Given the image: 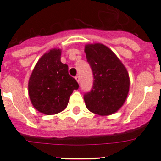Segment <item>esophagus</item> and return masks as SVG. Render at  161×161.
<instances>
[{
    "mask_svg": "<svg viewBox=\"0 0 161 161\" xmlns=\"http://www.w3.org/2000/svg\"><path fill=\"white\" fill-rule=\"evenodd\" d=\"M75 79H76V81H77V82L79 83V81H80V77H79V75H76L75 76Z\"/></svg>",
    "mask_w": 161,
    "mask_h": 161,
    "instance_id": "obj_1",
    "label": "esophagus"
}]
</instances>
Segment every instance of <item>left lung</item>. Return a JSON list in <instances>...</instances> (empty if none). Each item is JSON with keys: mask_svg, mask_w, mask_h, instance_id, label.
<instances>
[{"mask_svg": "<svg viewBox=\"0 0 161 161\" xmlns=\"http://www.w3.org/2000/svg\"><path fill=\"white\" fill-rule=\"evenodd\" d=\"M85 53L94 79L92 90L84 95L86 106L100 115L115 113L128 95V72L116 55L104 45H86Z\"/></svg>", "mask_w": 161, "mask_h": 161, "instance_id": "1", "label": "left lung"}]
</instances>
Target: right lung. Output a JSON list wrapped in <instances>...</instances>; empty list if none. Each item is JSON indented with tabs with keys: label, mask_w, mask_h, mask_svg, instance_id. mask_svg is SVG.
Here are the masks:
<instances>
[{
	"label": "right lung",
	"mask_w": 161,
	"mask_h": 161,
	"mask_svg": "<svg viewBox=\"0 0 161 161\" xmlns=\"http://www.w3.org/2000/svg\"><path fill=\"white\" fill-rule=\"evenodd\" d=\"M61 50L50 49L39 59L30 77L28 93L34 108L54 115L66 108L73 90L79 89L68 74V66L60 61Z\"/></svg>",
	"instance_id": "right-lung-1"
}]
</instances>
